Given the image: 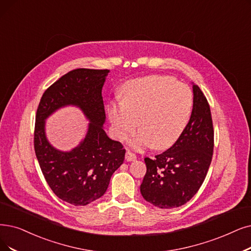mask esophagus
Instances as JSON below:
<instances>
[{
	"label": "esophagus",
	"mask_w": 251,
	"mask_h": 251,
	"mask_svg": "<svg viewBox=\"0 0 251 251\" xmlns=\"http://www.w3.org/2000/svg\"><path fill=\"white\" fill-rule=\"evenodd\" d=\"M126 159L127 160V162H134V160L137 159V156H136L135 153H133L132 151L127 150V151L126 152Z\"/></svg>",
	"instance_id": "34e87169"
}]
</instances>
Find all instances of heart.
<instances>
[{
	"label": "heart",
	"mask_w": 251,
	"mask_h": 251,
	"mask_svg": "<svg viewBox=\"0 0 251 251\" xmlns=\"http://www.w3.org/2000/svg\"><path fill=\"white\" fill-rule=\"evenodd\" d=\"M190 89L173 77L151 75L128 81L123 102L111 105L108 117L116 139L128 140L136 150L153 146L162 150L172 146L183 132L193 109Z\"/></svg>",
	"instance_id": "b5f03b06"
}]
</instances>
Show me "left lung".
I'll return each instance as SVG.
<instances>
[{"label": "left lung", "instance_id": "1", "mask_svg": "<svg viewBox=\"0 0 251 251\" xmlns=\"http://www.w3.org/2000/svg\"><path fill=\"white\" fill-rule=\"evenodd\" d=\"M189 122L172 147L145 157L147 171L140 186L147 202L162 209L184 205L203 184L211 164L214 131L210 106L198 85Z\"/></svg>", "mask_w": 251, "mask_h": 251}]
</instances>
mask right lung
<instances>
[{
  "label": "right lung",
  "instance_id": "1",
  "mask_svg": "<svg viewBox=\"0 0 251 251\" xmlns=\"http://www.w3.org/2000/svg\"><path fill=\"white\" fill-rule=\"evenodd\" d=\"M109 70L75 69L44 92L37 109L34 147L46 182L63 201L85 206L101 198L110 179L125 159L123 144L104 131L106 114L102 88ZM76 105L90 124L85 139L70 152L48 142L45 120L59 107Z\"/></svg>",
  "mask_w": 251,
  "mask_h": 251
}]
</instances>
